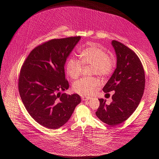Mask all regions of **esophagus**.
Segmentation results:
<instances>
[{"label":"esophagus","instance_id":"esophagus-1","mask_svg":"<svg viewBox=\"0 0 159 159\" xmlns=\"http://www.w3.org/2000/svg\"><path fill=\"white\" fill-rule=\"evenodd\" d=\"M90 99V98L87 97V96H82V99L83 101H88V100H89Z\"/></svg>","mask_w":159,"mask_h":159}]
</instances>
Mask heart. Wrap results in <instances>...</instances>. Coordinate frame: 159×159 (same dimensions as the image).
I'll return each mask as SVG.
<instances>
[{
	"label": "heart",
	"mask_w": 159,
	"mask_h": 159,
	"mask_svg": "<svg viewBox=\"0 0 159 159\" xmlns=\"http://www.w3.org/2000/svg\"><path fill=\"white\" fill-rule=\"evenodd\" d=\"M80 60L71 57L66 64V72L72 79H77L80 75L83 65H93L92 74L101 77L109 75L115 65V59L108 55L104 48L99 44L90 43L79 53ZM100 85L96 77H84L74 82L73 89L77 93L83 96L92 95Z\"/></svg>",
	"instance_id": "b5f03b06"
}]
</instances>
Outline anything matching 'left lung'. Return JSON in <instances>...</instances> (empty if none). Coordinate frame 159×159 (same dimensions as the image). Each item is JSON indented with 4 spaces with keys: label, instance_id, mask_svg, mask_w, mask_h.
<instances>
[{
    "label": "left lung",
    "instance_id": "8db88e82",
    "mask_svg": "<svg viewBox=\"0 0 159 159\" xmlns=\"http://www.w3.org/2000/svg\"><path fill=\"white\" fill-rule=\"evenodd\" d=\"M111 44L117 57L116 69L102 90L109 96L107 93L111 91L114 94L110 104L99 99L100 105L96 115L104 123L115 126L126 121L137 108L143 94L145 77L137 54L116 40H112Z\"/></svg>",
    "mask_w": 159,
    "mask_h": 159
}]
</instances>
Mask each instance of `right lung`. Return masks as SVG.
<instances>
[{"label": "right lung", "mask_w": 159, "mask_h": 159, "mask_svg": "<svg viewBox=\"0 0 159 159\" xmlns=\"http://www.w3.org/2000/svg\"><path fill=\"white\" fill-rule=\"evenodd\" d=\"M80 36L53 39L34 48L20 71L18 89L31 116L45 128L56 129L71 117L79 94H61L69 87L64 66Z\"/></svg>", "instance_id": "1"}]
</instances>
